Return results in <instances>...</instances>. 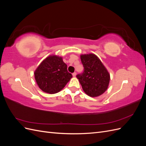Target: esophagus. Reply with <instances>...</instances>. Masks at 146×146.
Listing matches in <instances>:
<instances>
[{
  "mask_svg": "<svg viewBox=\"0 0 146 146\" xmlns=\"http://www.w3.org/2000/svg\"><path fill=\"white\" fill-rule=\"evenodd\" d=\"M76 75H77V73H76V72H74V73L72 74V76H73V77H76Z\"/></svg>",
  "mask_w": 146,
  "mask_h": 146,
  "instance_id": "34e87169",
  "label": "esophagus"
}]
</instances>
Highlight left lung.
Listing matches in <instances>:
<instances>
[{
    "label": "left lung",
    "instance_id": "obj_1",
    "mask_svg": "<svg viewBox=\"0 0 146 146\" xmlns=\"http://www.w3.org/2000/svg\"><path fill=\"white\" fill-rule=\"evenodd\" d=\"M83 71L76 77L83 91L90 97L102 94L107 90L110 82V74L100 59L96 55L90 54L80 56Z\"/></svg>",
    "mask_w": 146,
    "mask_h": 146
}]
</instances>
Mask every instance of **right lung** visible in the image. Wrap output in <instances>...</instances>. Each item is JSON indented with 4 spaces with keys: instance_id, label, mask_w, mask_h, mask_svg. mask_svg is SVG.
<instances>
[{
    "instance_id": "add662e5",
    "label": "right lung",
    "mask_w": 146,
    "mask_h": 146,
    "mask_svg": "<svg viewBox=\"0 0 146 146\" xmlns=\"http://www.w3.org/2000/svg\"><path fill=\"white\" fill-rule=\"evenodd\" d=\"M72 77L61 57L51 55L39 65L35 71L38 86L44 92L55 94L60 91Z\"/></svg>"
}]
</instances>
